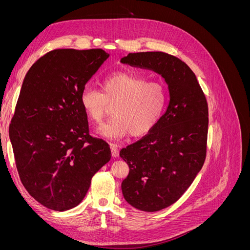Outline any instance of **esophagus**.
Segmentation results:
<instances>
[{
	"mask_svg": "<svg viewBox=\"0 0 250 250\" xmlns=\"http://www.w3.org/2000/svg\"><path fill=\"white\" fill-rule=\"evenodd\" d=\"M110 148H111V154L113 157H118L119 156V146L117 144H110Z\"/></svg>",
	"mask_w": 250,
	"mask_h": 250,
	"instance_id": "34e87169",
	"label": "esophagus"
}]
</instances>
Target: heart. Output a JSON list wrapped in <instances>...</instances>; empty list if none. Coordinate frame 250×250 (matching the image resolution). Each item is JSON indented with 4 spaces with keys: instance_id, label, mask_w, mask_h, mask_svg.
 <instances>
[{
    "instance_id": "b5f03b06",
    "label": "heart",
    "mask_w": 250,
    "mask_h": 250,
    "mask_svg": "<svg viewBox=\"0 0 250 250\" xmlns=\"http://www.w3.org/2000/svg\"><path fill=\"white\" fill-rule=\"evenodd\" d=\"M102 92L82 89L80 102L93 122L100 124L113 107V117L101 126L103 137L118 140L131 134L143 137L161 122L168 105V89L163 82L130 72H117L101 83Z\"/></svg>"
}]
</instances>
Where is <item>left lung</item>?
Masks as SVG:
<instances>
[{
  "instance_id": "obj_1",
  "label": "left lung",
  "mask_w": 250,
  "mask_h": 250,
  "mask_svg": "<svg viewBox=\"0 0 250 250\" xmlns=\"http://www.w3.org/2000/svg\"><path fill=\"white\" fill-rule=\"evenodd\" d=\"M121 62L152 70L168 83L170 102L161 122L120 151L129 167L122 181L124 198L138 209L157 211L184 195L206 161L208 101L194 72L176 56L129 53Z\"/></svg>"
}]
</instances>
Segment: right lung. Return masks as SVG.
<instances>
[{"instance_id":"1","label":"right lung","mask_w":250,"mask_h":250,"mask_svg":"<svg viewBox=\"0 0 250 250\" xmlns=\"http://www.w3.org/2000/svg\"><path fill=\"white\" fill-rule=\"evenodd\" d=\"M102 49H55L26 74L9 137L21 184L43 207H77L111 151L89 134L80 102L86 82L108 58Z\"/></svg>"}]
</instances>
